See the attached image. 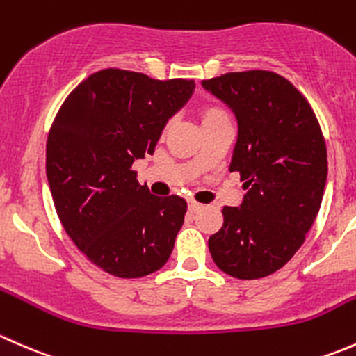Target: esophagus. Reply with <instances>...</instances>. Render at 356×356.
Listing matches in <instances>:
<instances>
[{"label": "esophagus", "instance_id": "obj_1", "mask_svg": "<svg viewBox=\"0 0 356 356\" xmlns=\"http://www.w3.org/2000/svg\"><path fill=\"white\" fill-rule=\"evenodd\" d=\"M200 207H202V204H199V202H197V200H192V199H190L188 200V209H190V211H199V209Z\"/></svg>", "mask_w": 356, "mask_h": 356}]
</instances>
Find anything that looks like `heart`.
I'll return each instance as SVG.
<instances>
[{
	"instance_id": "b5f03b06",
	"label": "heart",
	"mask_w": 356,
	"mask_h": 356,
	"mask_svg": "<svg viewBox=\"0 0 356 356\" xmlns=\"http://www.w3.org/2000/svg\"><path fill=\"white\" fill-rule=\"evenodd\" d=\"M218 115H225V111H222L221 108H214V106H209V108H205L202 111V120L212 118V116H218Z\"/></svg>"
}]
</instances>
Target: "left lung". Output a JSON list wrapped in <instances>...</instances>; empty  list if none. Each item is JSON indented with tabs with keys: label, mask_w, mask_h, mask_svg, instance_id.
Returning <instances> with one entry per match:
<instances>
[{
	"label": "left lung",
	"mask_w": 356,
	"mask_h": 356,
	"mask_svg": "<svg viewBox=\"0 0 356 356\" xmlns=\"http://www.w3.org/2000/svg\"><path fill=\"white\" fill-rule=\"evenodd\" d=\"M202 87L236 116L229 171L248 190L240 207H222L209 250L229 276L266 277L296 254L317 218L327 178L324 135L309 101L274 72L225 73Z\"/></svg>",
	"instance_id": "8db88e82"
}]
</instances>
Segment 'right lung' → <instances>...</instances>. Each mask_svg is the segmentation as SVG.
<instances>
[{"label":"right lung","mask_w":356,"mask_h":356,"mask_svg":"<svg viewBox=\"0 0 356 356\" xmlns=\"http://www.w3.org/2000/svg\"><path fill=\"white\" fill-rule=\"evenodd\" d=\"M193 89V80L106 68L72 90L51 124L46 175L58 218L80 252L111 276H147L173 252L185 199L152 195L131 164L154 152Z\"/></svg>","instance_id":"add662e5"}]
</instances>
